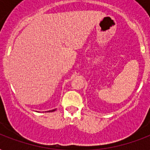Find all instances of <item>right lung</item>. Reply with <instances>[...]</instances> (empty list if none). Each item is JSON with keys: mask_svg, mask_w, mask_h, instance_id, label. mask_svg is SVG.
I'll return each mask as SVG.
<instances>
[{"mask_svg": "<svg viewBox=\"0 0 150 150\" xmlns=\"http://www.w3.org/2000/svg\"><path fill=\"white\" fill-rule=\"evenodd\" d=\"M54 110H49V111L47 112H52V111H54Z\"/></svg>", "mask_w": 150, "mask_h": 150, "instance_id": "obj_1", "label": "right lung"}]
</instances>
